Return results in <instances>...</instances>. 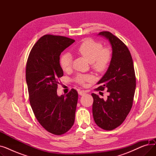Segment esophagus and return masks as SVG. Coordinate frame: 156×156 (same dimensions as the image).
I'll use <instances>...</instances> for the list:
<instances>
[{"label": "esophagus", "mask_w": 156, "mask_h": 156, "mask_svg": "<svg viewBox=\"0 0 156 156\" xmlns=\"http://www.w3.org/2000/svg\"><path fill=\"white\" fill-rule=\"evenodd\" d=\"M85 94H86L85 92L83 91V90H79V91H78V94H79L80 95H85Z\"/></svg>", "instance_id": "1"}]
</instances>
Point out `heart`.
I'll use <instances>...</instances> for the list:
<instances>
[{
  "label": "heart",
  "mask_w": 156,
  "mask_h": 156,
  "mask_svg": "<svg viewBox=\"0 0 156 156\" xmlns=\"http://www.w3.org/2000/svg\"><path fill=\"white\" fill-rule=\"evenodd\" d=\"M76 52L89 62L97 72L102 73L109 67L112 58L111 51L103 48L102 45L91 39H87L77 48ZM60 64L63 70L69 69L72 65V57L68 53H64L60 57ZM93 79L91 75H78L76 80L81 84H85Z\"/></svg>",
  "instance_id": "b5f03b06"
}]
</instances>
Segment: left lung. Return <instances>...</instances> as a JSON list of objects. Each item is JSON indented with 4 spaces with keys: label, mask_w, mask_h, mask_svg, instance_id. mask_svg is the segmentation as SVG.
Wrapping results in <instances>:
<instances>
[{
    "label": "left lung",
    "mask_w": 156,
    "mask_h": 156,
    "mask_svg": "<svg viewBox=\"0 0 156 156\" xmlns=\"http://www.w3.org/2000/svg\"><path fill=\"white\" fill-rule=\"evenodd\" d=\"M98 35L109 40L112 47L109 66L97 83V91L108 89L107 100L92 94L93 116L98 126L112 130L125 121L132 107L136 88V78L132 55L126 45L109 31L100 32Z\"/></svg>",
    "instance_id": "left-lung-1"
}]
</instances>
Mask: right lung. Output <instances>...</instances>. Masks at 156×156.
Returning <instances> with one entry per match:
<instances>
[{
	"label": "right lung",
	"mask_w": 156,
	"mask_h": 156,
	"mask_svg": "<svg viewBox=\"0 0 156 156\" xmlns=\"http://www.w3.org/2000/svg\"><path fill=\"white\" fill-rule=\"evenodd\" d=\"M75 40L45 35L34 45L26 68V80L31 107L47 131L56 135L66 133L73 126L78 102V92L71 89L66 95L57 94L58 80L63 76L60 55Z\"/></svg>",
	"instance_id": "add662e5"
}]
</instances>
